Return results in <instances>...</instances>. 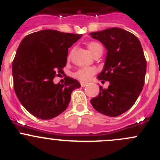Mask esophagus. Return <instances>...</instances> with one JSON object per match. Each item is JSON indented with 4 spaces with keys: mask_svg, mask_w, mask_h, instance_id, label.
<instances>
[{
    "mask_svg": "<svg viewBox=\"0 0 160 160\" xmlns=\"http://www.w3.org/2000/svg\"><path fill=\"white\" fill-rule=\"evenodd\" d=\"M88 83H87V82H83V81L80 82V84H81V87H85L87 84H88Z\"/></svg>",
    "mask_w": 160,
    "mask_h": 160,
    "instance_id": "34e87169",
    "label": "esophagus"
}]
</instances>
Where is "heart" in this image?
I'll use <instances>...</instances> for the list:
<instances>
[{"mask_svg":"<svg viewBox=\"0 0 160 160\" xmlns=\"http://www.w3.org/2000/svg\"><path fill=\"white\" fill-rule=\"evenodd\" d=\"M88 47H89L90 52L93 55L99 50H102V46L96 42H90L88 45ZM95 72H96V70L93 67H82L74 73V77L78 78L79 80H83V81H88Z\"/></svg>","mask_w":160,"mask_h":160,"instance_id":"b5f03b06","label":"heart"}]
</instances>
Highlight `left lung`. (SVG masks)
<instances>
[{"label":"left lung","mask_w":160,"mask_h":160,"mask_svg":"<svg viewBox=\"0 0 160 160\" xmlns=\"http://www.w3.org/2000/svg\"><path fill=\"white\" fill-rule=\"evenodd\" d=\"M90 35L107 49L104 67L98 78L110 83L107 89L100 86L99 94L90 103L98 112L116 117L129 110L143 89L146 60L142 47L135 35L120 28Z\"/></svg>","instance_id":"left-lung-1"}]
</instances>
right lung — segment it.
<instances>
[{
    "label": "right lung",
    "instance_id": "obj_1",
    "mask_svg": "<svg viewBox=\"0 0 160 160\" xmlns=\"http://www.w3.org/2000/svg\"><path fill=\"white\" fill-rule=\"evenodd\" d=\"M81 36L47 29L29 34L21 42L12 62L14 89L35 117L48 120L60 114L68 107L72 90L80 88L70 77L63 84H55L53 79L63 73L68 49Z\"/></svg>",
    "mask_w": 160,
    "mask_h": 160
}]
</instances>
